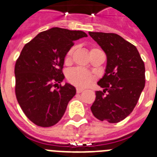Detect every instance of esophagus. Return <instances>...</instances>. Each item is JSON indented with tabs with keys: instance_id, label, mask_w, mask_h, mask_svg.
Instances as JSON below:
<instances>
[{
	"instance_id": "1",
	"label": "esophagus",
	"mask_w": 157,
	"mask_h": 157,
	"mask_svg": "<svg viewBox=\"0 0 157 157\" xmlns=\"http://www.w3.org/2000/svg\"><path fill=\"white\" fill-rule=\"evenodd\" d=\"M83 91V89H81V88H76V93L77 94H80Z\"/></svg>"
}]
</instances>
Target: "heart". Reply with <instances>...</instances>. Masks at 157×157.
Instances as JSON below:
<instances>
[{
	"instance_id": "b5f03b06",
	"label": "heart",
	"mask_w": 157,
	"mask_h": 157,
	"mask_svg": "<svg viewBox=\"0 0 157 157\" xmlns=\"http://www.w3.org/2000/svg\"><path fill=\"white\" fill-rule=\"evenodd\" d=\"M74 50H75V47H71L67 52L66 55H65V59H64V61L66 63H68L69 62L71 61ZM98 50H100L97 49V48H92L90 50V53L98 51ZM67 78L69 83H71V85H73L76 87L85 88L86 86H88L92 81H94L95 76H94L90 71H87L86 69L81 68V67H76V68L72 69L69 71L67 73Z\"/></svg>"
}]
</instances>
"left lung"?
<instances>
[{
  "label": "left lung",
  "mask_w": 157,
  "mask_h": 157,
  "mask_svg": "<svg viewBox=\"0 0 157 157\" xmlns=\"http://www.w3.org/2000/svg\"><path fill=\"white\" fill-rule=\"evenodd\" d=\"M90 36L107 55L104 76L98 82L91 112L101 121L117 123L129 116L145 86V66L137 48L116 33H93Z\"/></svg>",
  "instance_id": "left-lung-1"
}]
</instances>
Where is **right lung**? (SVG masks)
Segmentation results:
<instances>
[{
    "label": "right lung",
    "mask_w": 157,
    "mask_h": 157,
    "mask_svg": "<svg viewBox=\"0 0 157 157\" xmlns=\"http://www.w3.org/2000/svg\"><path fill=\"white\" fill-rule=\"evenodd\" d=\"M86 36L82 31L50 28L27 43L16 60V98L26 117L38 126L57 124L76 94L74 86L61 85L64 58L74 40Z\"/></svg>",
    "instance_id": "right-lung-1"
}]
</instances>
